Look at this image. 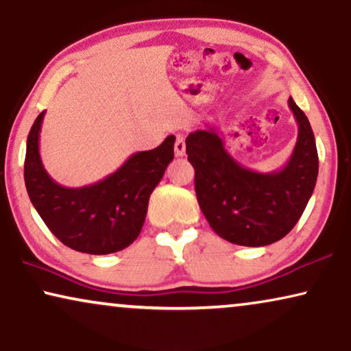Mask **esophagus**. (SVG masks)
<instances>
[{"label": "esophagus", "instance_id": "34e87169", "mask_svg": "<svg viewBox=\"0 0 351 351\" xmlns=\"http://www.w3.org/2000/svg\"><path fill=\"white\" fill-rule=\"evenodd\" d=\"M184 154H186L184 134L178 133V134H176V141H175V156H176V157H183Z\"/></svg>", "mask_w": 351, "mask_h": 351}]
</instances>
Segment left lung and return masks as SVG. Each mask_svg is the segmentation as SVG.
I'll list each match as a JSON object with an SVG mask.
<instances>
[{"label": "left lung", "instance_id": "8db88e82", "mask_svg": "<svg viewBox=\"0 0 351 351\" xmlns=\"http://www.w3.org/2000/svg\"><path fill=\"white\" fill-rule=\"evenodd\" d=\"M298 123L297 144L281 170L260 173L242 167L213 127L186 138L195 194L212 230L224 241L245 247L273 244L289 234L315 189L317 151L311 125L289 97Z\"/></svg>", "mask_w": 351, "mask_h": 351}]
</instances>
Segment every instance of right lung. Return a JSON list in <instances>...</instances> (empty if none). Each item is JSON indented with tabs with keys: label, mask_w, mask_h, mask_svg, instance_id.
I'll list each match as a JSON object with an SVG mask.
<instances>
[{
	"label": "right lung",
	"mask_w": 351,
	"mask_h": 351,
	"mask_svg": "<svg viewBox=\"0 0 351 351\" xmlns=\"http://www.w3.org/2000/svg\"><path fill=\"white\" fill-rule=\"evenodd\" d=\"M45 112L27 138L23 178L34 207L49 231L70 249L107 255L133 244L143 230L152 191L173 160L175 136L152 151L133 154L119 170L83 188H65L51 178L40 157Z\"/></svg>",
	"instance_id": "right-lung-1"
}]
</instances>
